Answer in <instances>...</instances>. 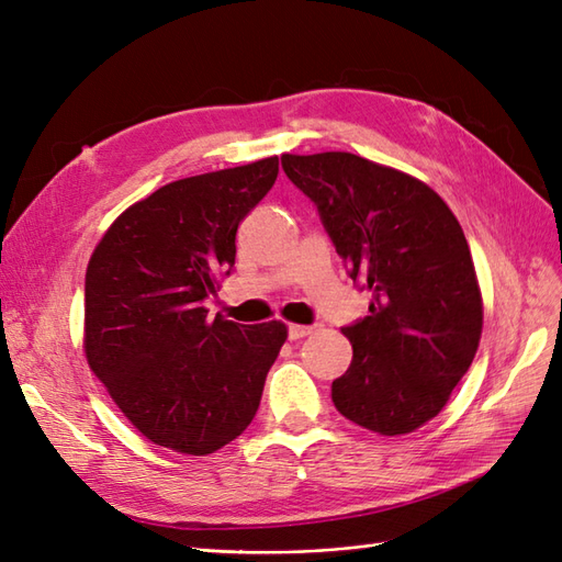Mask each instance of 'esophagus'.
Wrapping results in <instances>:
<instances>
[{
  "label": "esophagus",
  "mask_w": 562,
  "mask_h": 562,
  "mask_svg": "<svg viewBox=\"0 0 562 562\" xmlns=\"http://www.w3.org/2000/svg\"><path fill=\"white\" fill-rule=\"evenodd\" d=\"M311 333H313L311 325H299V323L290 325V340H302V337H306Z\"/></svg>",
  "instance_id": "esophagus-1"
}]
</instances>
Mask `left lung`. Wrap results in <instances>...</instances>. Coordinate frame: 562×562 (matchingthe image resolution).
<instances>
[{"instance_id":"obj_1","label":"left lung","mask_w":562,"mask_h":562,"mask_svg":"<svg viewBox=\"0 0 562 562\" xmlns=\"http://www.w3.org/2000/svg\"><path fill=\"white\" fill-rule=\"evenodd\" d=\"M282 169L373 294L369 316L342 328L355 355L333 381L335 407L378 436L412 434L446 407L484 328L460 222L422 179L355 153H284Z\"/></svg>"}]
</instances>
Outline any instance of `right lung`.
Wrapping results in <instances>:
<instances>
[{
	"label": "right lung",
	"mask_w": 562,
	"mask_h": 562,
	"mask_svg": "<svg viewBox=\"0 0 562 562\" xmlns=\"http://www.w3.org/2000/svg\"><path fill=\"white\" fill-rule=\"evenodd\" d=\"M278 155L160 187L116 217L86 270L83 351L140 436L211 454L254 422L286 325H239L203 299L237 256L239 222L276 184Z\"/></svg>",
	"instance_id": "right-lung-1"
}]
</instances>
